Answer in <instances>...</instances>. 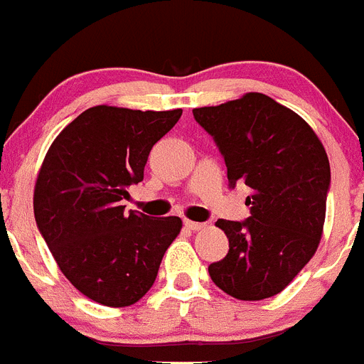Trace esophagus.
I'll use <instances>...</instances> for the list:
<instances>
[{
	"label": "esophagus",
	"instance_id": "34e87169",
	"mask_svg": "<svg viewBox=\"0 0 364 364\" xmlns=\"http://www.w3.org/2000/svg\"><path fill=\"white\" fill-rule=\"evenodd\" d=\"M184 226L188 228V230L198 231V230H204V228H205V224H204V222H193V220H184Z\"/></svg>",
	"mask_w": 364,
	"mask_h": 364
}]
</instances>
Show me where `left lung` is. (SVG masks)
Here are the masks:
<instances>
[{"label":"left lung","instance_id":"8db88e82","mask_svg":"<svg viewBox=\"0 0 364 364\" xmlns=\"http://www.w3.org/2000/svg\"><path fill=\"white\" fill-rule=\"evenodd\" d=\"M213 136L228 167V182H244L250 217L218 218L230 252L210 264V277L240 301L282 291L319 246L330 189L323 144L297 112L260 92L217 107L193 109Z\"/></svg>","mask_w":364,"mask_h":364}]
</instances>
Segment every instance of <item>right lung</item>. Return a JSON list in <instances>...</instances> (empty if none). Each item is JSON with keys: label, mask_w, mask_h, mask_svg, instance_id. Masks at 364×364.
<instances>
[{"label": "right lung", "mask_w": 364, "mask_h": 364, "mask_svg": "<svg viewBox=\"0 0 364 364\" xmlns=\"http://www.w3.org/2000/svg\"><path fill=\"white\" fill-rule=\"evenodd\" d=\"M182 117L96 105L49 147L34 188V218L62 273L104 306L134 304L153 286L178 217L129 213L122 200L144 180L151 149Z\"/></svg>", "instance_id": "right-lung-1"}]
</instances>
